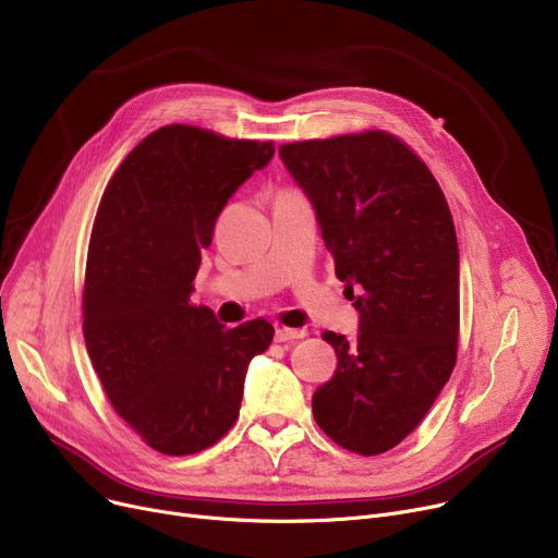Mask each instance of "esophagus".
Listing matches in <instances>:
<instances>
[{
  "label": "esophagus",
  "mask_w": 558,
  "mask_h": 558,
  "mask_svg": "<svg viewBox=\"0 0 558 558\" xmlns=\"http://www.w3.org/2000/svg\"><path fill=\"white\" fill-rule=\"evenodd\" d=\"M307 332L305 330H291V328H276V341L287 343V341H296L303 339Z\"/></svg>",
  "instance_id": "obj_1"
}]
</instances>
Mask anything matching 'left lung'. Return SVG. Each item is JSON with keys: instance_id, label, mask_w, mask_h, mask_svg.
<instances>
[{"instance_id": "obj_1", "label": "left lung", "mask_w": 558, "mask_h": 558, "mask_svg": "<svg viewBox=\"0 0 558 558\" xmlns=\"http://www.w3.org/2000/svg\"><path fill=\"white\" fill-rule=\"evenodd\" d=\"M280 160L360 314L357 339L324 335L337 371L312 398L314 418L345 450L387 452L418 427L457 362L459 246L446 196L383 131L282 144Z\"/></svg>"}]
</instances>
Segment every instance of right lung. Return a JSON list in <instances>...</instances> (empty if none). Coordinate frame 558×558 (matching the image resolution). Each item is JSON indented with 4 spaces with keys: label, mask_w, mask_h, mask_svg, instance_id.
Listing matches in <instances>:
<instances>
[{
    "label": "right lung",
    "mask_w": 558,
    "mask_h": 558,
    "mask_svg": "<svg viewBox=\"0 0 558 558\" xmlns=\"http://www.w3.org/2000/svg\"><path fill=\"white\" fill-rule=\"evenodd\" d=\"M274 142L196 126L146 135L106 187L87 251L83 335L101 385L146 446L194 454L240 416L244 379L274 326L226 330L190 296L228 198L271 162Z\"/></svg>",
    "instance_id": "add662e5"
}]
</instances>
